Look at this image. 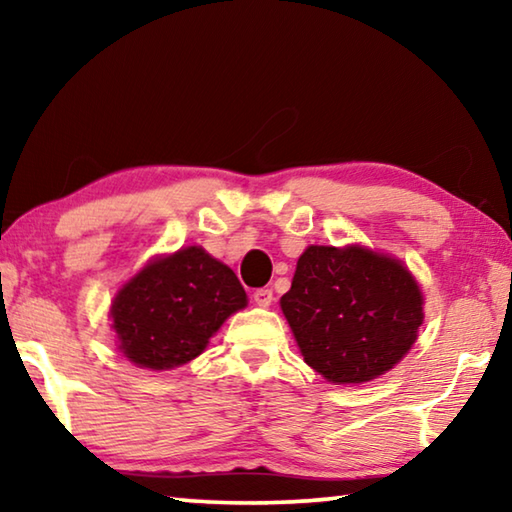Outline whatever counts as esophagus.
<instances>
[{
  "label": "esophagus",
  "instance_id": "34e87169",
  "mask_svg": "<svg viewBox=\"0 0 512 512\" xmlns=\"http://www.w3.org/2000/svg\"><path fill=\"white\" fill-rule=\"evenodd\" d=\"M253 300H255L257 307H271L273 291H271V289H257V291L253 293Z\"/></svg>",
  "mask_w": 512,
  "mask_h": 512
}]
</instances>
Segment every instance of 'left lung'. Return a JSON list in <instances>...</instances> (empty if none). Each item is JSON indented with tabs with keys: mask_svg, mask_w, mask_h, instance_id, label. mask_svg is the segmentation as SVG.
Here are the masks:
<instances>
[{
	"mask_svg": "<svg viewBox=\"0 0 512 512\" xmlns=\"http://www.w3.org/2000/svg\"><path fill=\"white\" fill-rule=\"evenodd\" d=\"M422 305L409 268L363 246H309L280 300L307 366L332 384H363L402 361Z\"/></svg>",
	"mask_w": 512,
	"mask_h": 512,
	"instance_id": "obj_1",
	"label": "left lung"
}]
</instances>
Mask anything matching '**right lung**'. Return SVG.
Here are the masks:
<instances>
[{
    "instance_id": "1",
    "label": "right lung",
    "mask_w": 512,
    "mask_h": 512,
    "mask_svg": "<svg viewBox=\"0 0 512 512\" xmlns=\"http://www.w3.org/2000/svg\"><path fill=\"white\" fill-rule=\"evenodd\" d=\"M246 302L232 268L201 246H187L131 277L112 300L110 318L128 361L169 370L198 357L225 318Z\"/></svg>"
}]
</instances>
